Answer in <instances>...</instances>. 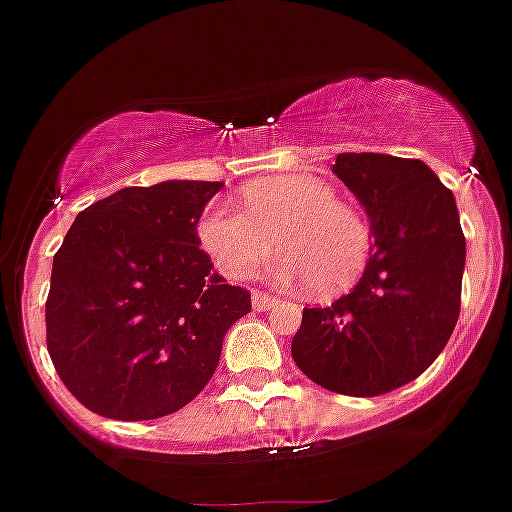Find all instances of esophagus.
Segmentation results:
<instances>
[{
  "label": "esophagus",
  "instance_id": "1",
  "mask_svg": "<svg viewBox=\"0 0 512 512\" xmlns=\"http://www.w3.org/2000/svg\"><path fill=\"white\" fill-rule=\"evenodd\" d=\"M278 304H281V299H278V296H268V293H262V291L252 293V306H255L257 311H268Z\"/></svg>",
  "mask_w": 512,
  "mask_h": 512
}]
</instances>
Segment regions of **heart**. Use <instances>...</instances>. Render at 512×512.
<instances>
[{
	"label": "heart",
	"mask_w": 512,
	"mask_h": 512,
	"mask_svg": "<svg viewBox=\"0 0 512 512\" xmlns=\"http://www.w3.org/2000/svg\"><path fill=\"white\" fill-rule=\"evenodd\" d=\"M198 239L229 278H250L281 244L273 265L281 281L309 283L319 296L348 291L371 257V226L358 208L337 201L330 182L278 175L244 188V208L211 203Z\"/></svg>",
	"instance_id": "heart-1"
}]
</instances>
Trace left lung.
<instances>
[{
  "mask_svg": "<svg viewBox=\"0 0 512 512\" xmlns=\"http://www.w3.org/2000/svg\"><path fill=\"white\" fill-rule=\"evenodd\" d=\"M332 172L366 208V273L330 306L304 309L291 355L314 384L379 397L441 355L461 309L466 239L453 193L420 159L337 154Z\"/></svg>",
  "mask_w": 512,
  "mask_h": 512,
  "instance_id": "1",
  "label": "left lung"
}]
</instances>
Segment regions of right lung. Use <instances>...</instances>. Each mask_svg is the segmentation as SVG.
<instances>
[{
  "label": "right lung",
  "mask_w": 512,
  "mask_h": 512,
  "mask_svg": "<svg viewBox=\"0 0 512 512\" xmlns=\"http://www.w3.org/2000/svg\"><path fill=\"white\" fill-rule=\"evenodd\" d=\"M221 182L123 188L79 213L53 255L46 345L66 389L110 420H157L219 366L250 291L224 283L198 219Z\"/></svg>",
  "instance_id": "obj_1"
}]
</instances>
